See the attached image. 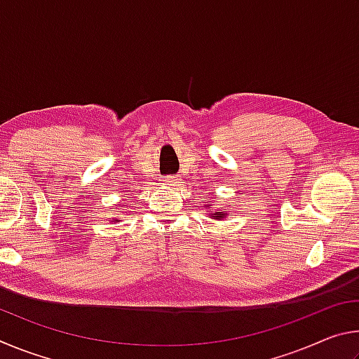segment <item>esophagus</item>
I'll return each instance as SVG.
<instances>
[{
    "instance_id": "esophagus-1",
    "label": "esophagus",
    "mask_w": 359,
    "mask_h": 359,
    "mask_svg": "<svg viewBox=\"0 0 359 359\" xmlns=\"http://www.w3.org/2000/svg\"><path fill=\"white\" fill-rule=\"evenodd\" d=\"M179 177L177 175H165V177H163V184L165 185H169V187H175L179 184Z\"/></svg>"
}]
</instances>
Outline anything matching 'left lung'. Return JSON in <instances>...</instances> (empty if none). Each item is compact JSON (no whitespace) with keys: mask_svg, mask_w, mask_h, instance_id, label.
<instances>
[{"mask_svg":"<svg viewBox=\"0 0 359 359\" xmlns=\"http://www.w3.org/2000/svg\"><path fill=\"white\" fill-rule=\"evenodd\" d=\"M214 217H217L218 220H222V218L224 217V214H223V212H217V214H214Z\"/></svg>","mask_w":359,"mask_h":359,"instance_id":"left-lung-1","label":"left lung"}]
</instances>
